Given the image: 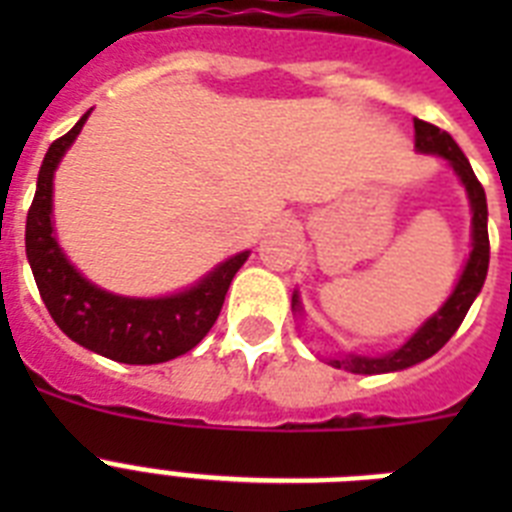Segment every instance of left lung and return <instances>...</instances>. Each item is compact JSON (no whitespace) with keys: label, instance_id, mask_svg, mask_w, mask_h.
Wrapping results in <instances>:
<instances>
[{"label":"left lung","instance_id":"1","mask_svg":"<svg viewBox=\"0 0 512 512\" xmlns=\"http://www.w3.org/2000/svg\"><path fill=\"white\" fill-rule=\"evenodd\" d=\"M414 148L422 151V154H436L441 159H446V162L452 164V170L457 172V177L462 180V185H465V191H468L470 212H473V249H470L468 263H465V271H462L460 281H457V287L449 295V300L441 305V311L436 316H430L401 348L377 358L356 356V353L329 358V364L335 366V369H345V372L353 374H385L420 364V361H425V358H430L433 353L444 348L449 337L460 329L462 319L468 316L470 305H473V300H476L481 287H484L486 271H489V228H486L489 212H486L484 185L478 183L468 156L462 154L460 146L452 140V135L438 130L436 124L414 119ZM292 308L300 311V297H297V292L292 295Z\"/></svg>","mask_w":512,"mask_h":512}]
</instances>
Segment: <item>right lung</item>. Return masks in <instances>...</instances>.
Returning <instances> with one entry per match:
<instances>
[{
    "instance_id": "add662e5",
    "label": "right lung",
    "mask_w": 512,
    "mask_h": 512,
    "mask_svg": "<svg viewBox=\"0 0 512 512\" xmlns=\"http://www.w3.org/2000/svg\"><path fill=\"white\" fill-rule=\"evenodd\" d=\"M90 111L44 154L26 217V255L52 321L74 342L122 364H162L196 348L220 316L225 292L249 252H239L196 287L170 297H122L95 287L68 263L52 233V177Z\"/></svg>"
}]
</instances>
